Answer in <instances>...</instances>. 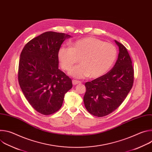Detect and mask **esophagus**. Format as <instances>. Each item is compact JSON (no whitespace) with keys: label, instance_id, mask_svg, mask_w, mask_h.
<instances>
[{"label":"esophagus","instance_id":"34e87169","mask_svg":"<svg viewBox=\"0 0 152 152\" xmlns=\"http://www.w3.org/2000/svg\"><path fill=\"white\" fill-rule=\"evenodd\" d=\"M81 83V82L79 81V80H74V79L72 80V83H73V85H76L79 84V83Z\"/></svg>","mask_w":152,"mask_h":152}]
</instances>
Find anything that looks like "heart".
Returning <instances> with one entry per match:
<instances>
[{"label":"heart","mask_w":152,"mask_h":152,"mask_svg":"<svg viewBox=\"0 0 152 152\" xmlns=\"http://www.w3.org/2000/svg\"><path fill=\"white\" fill-rule=\"evenodd\" d=\"M117 53L116 48L111 43L87 37L72 42L71 48L61 47L58 57L61 67L67 71L79 59L81 65L73 67L70 72L73 77L89 76L96 79L110 70L116 59Z\"/></svg>","instance_id":"heart-1"}]
</instances>
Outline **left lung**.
I'll list each match as a JSON object with an SVG mask.
<instances>
[{"label": "left lung", "instance_id": "obj_1", "mask_svg": "<svg viewBox=\"0 0 152 152\" xmlns=\"http://www.w3.org/2000/svg\"><path fill=\"white\" fill-rule=\"evenodd\" d=\"M115 42L119 48V53L113 68L102 76L85 84V106L91 114L98 117L110 114L118 108L134 83L131 58L126 48L117 41Z\"/></svg>", "mask_w": 152, "mask_h": 152}]
</instances>
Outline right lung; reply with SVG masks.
<instances>
[{"label":"right lung","instance_id":"1","mask_svg":"<svg viewBox=\"0 0 152 152\" xmlns=\"http://www.w3.org/2000/svg\"><path fill=\"white\" fill-rule=\"evenodd\" d=\"M70 37L64 33L46 32L29 41L21 52L20 86L29 104L42 115L57 112L65 94L73 86L72 79L58 69V50Z\"/></svg>","mask_w":152,"mask_h":152}]
</instances>
